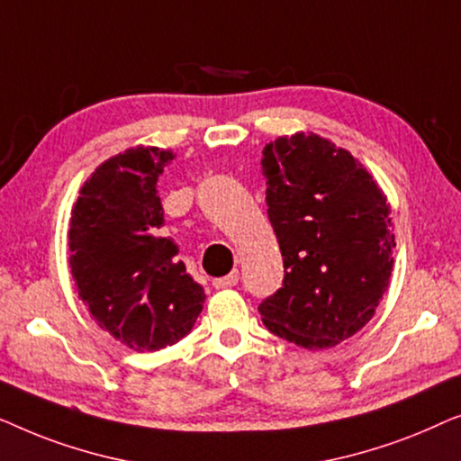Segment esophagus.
I'll list each match as a JSON object with an SVG mask.
<instances>
[{"mask_svg": "<svg viewBox=\"0 0 461 461\" xmlns=\"http://www.w3.org/2000/svg\"><path fill=\"white\" fill-rule=\"evenodd\" d=\"M239 283V270H232L230 275L220 276V279H213L212 285L216 289H226V287H235Z\"/></svg>", "mask_w": 461, "mask_h": 461, "instance_id": "1", "label": "esophagus"}]
</instances>
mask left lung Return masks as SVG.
<instances>
[{"instance_id": "obj_1", "label": "left lung", "mask_w": 461, "mask_h": 461, "mask_svg": "<svg viewBox=\"0 0 461 461\" xmlns=\"http://www.w3.org/2000/svg\"><path fill=\"white\" fill-rule=\"evenodd\" d=\"M268 220L283 256V287L258 306L275 336L331 348L375 314L393 273L386 194L363 163L312 131L262 150Z\"/></svg>"}]
</instances>
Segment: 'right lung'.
Returning a JSON list of instances; mask_svg holds the SVG:
<instances>
[{"label":"right lung","mask_w":461,"mask_h":461,"mask_svg":"<svg viewBox=\"0 0 461 461\" xmlns=\"http://www.w3.org/2000/svg\"><path fill=\"white\" fill-rule=\"evenodd\" d=\"M172 150L136 147L106 159L71 212L68 264L94 321L136 352L172 346L193 330L205 292L163 237L157 182Z\"/></svg>","instance_id":"obj_1"}]
</instances>
